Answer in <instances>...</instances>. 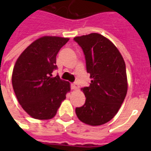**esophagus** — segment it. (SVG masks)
Returning a JSON list of instances; mask_svg holds the SVG:
<instances>
[{
  "instance_id": "1",
  "label": "esophagus",
  "mask_w": 151,
  "mask_h": 151,
  "mask_svg": "<svg viewBox=\"0 0 151 151\" xmlns=\"http://www.w3.org/2000/svg\"><path fill=\"white\" fill-rule=\"evenodd\" d=\"M71 88L73 90H77L79 88V85L77 84V83H73L72 85H71Z\"/></svg>"
}]
</instances>
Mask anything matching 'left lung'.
<instances>
[{"instance_id":"obj_1","label":"left lung","mask_w":151,"mask_h":151,"mask_svg":"<svg viewBox=\"0 0 151 151\" xmlns=\"http://www.w3.org/2000/svg\"><path fill=\"white\" fill-rule=\"evenodd\" d=\"M73 40L82 48L92 78L89 86L81 88L86 99L76 108V114L85 124L101 125L114 117L126 96L125 63L116 46L101 34L92 33Z\"/></svg>"}]
</instances>
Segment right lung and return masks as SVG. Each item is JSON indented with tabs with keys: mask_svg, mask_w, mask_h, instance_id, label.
Returning a JSON list of instances; mask_svg holds the SVG:
<instances>
[{
	"mask_svg": "<svg viewBox=\"0 0 151 151\" xmlns=\"http://www.w3.org/2000/svg\"><path fill=\"white\" fill-rule=\"evenodd\" d=\"M69 38L45 36L29 45L18 58L13 69L12 87L22 109L35 119H51L70 90L68 81L59 75L56 55Z\"/></svg>",
	"mask_w": 151,
	"mask_h": 151,
	"instance_id": "right-lung-1",
	"label": "right lung"
}]
</instances>
